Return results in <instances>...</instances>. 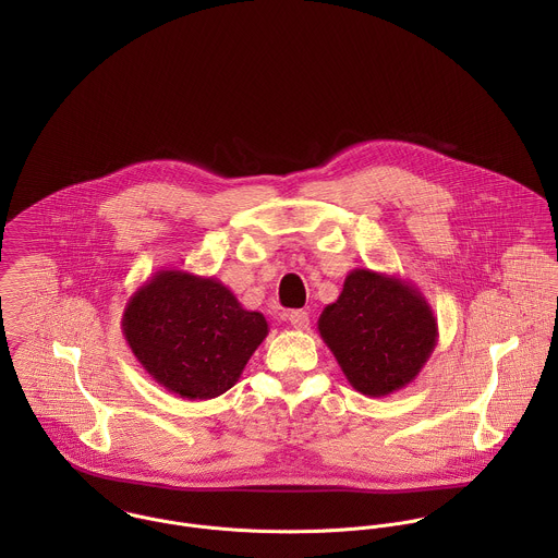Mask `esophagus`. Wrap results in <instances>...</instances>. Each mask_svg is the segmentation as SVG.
Here are the masks:
<instances>
[{
	"mask_svg": "<svg viewBox=\"0 0 558 558\" xmlns=\"http://www.w3.org/2000/svg\"><path fill=\"white\" fill-rule=\"evenodd\" d=\"M288 319H290V324H292L294 328H299V330H305V328L310 326V314H307V312H303V310H294V312H290V314H288Z\"/></svg>",
	"mask_w": 558,
	"mask_h": 558,
	"instance_id": "esophagus-1",
	"label": "esophagus"
}]
</instances>
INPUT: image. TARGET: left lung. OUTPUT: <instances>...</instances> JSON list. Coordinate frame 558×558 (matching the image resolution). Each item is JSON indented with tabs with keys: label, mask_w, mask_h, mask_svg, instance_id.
I'll list each match as a JSON object with an SVG mask.
<instances>
[{
	"label": "left lung",
	"mask_w": 558,
	"mask_h": 558,
	"mask_svg": "<svg viewBox=\"0 0 558 558\" xmlns=\"http://www.w3.org/2000/svg\"><path fill=\"white\" fill-rule=\"evenodd\" d=\"M318 330L348 383L367 398L408 387L438 341V322L418 288L369 268L348 272Z\"/></svg>",
	"instance_id": "left-lung-1"
}]
</instances>
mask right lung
I'll return each instance as SVG.
<instances>
[{"mask_svg":"<svg viewBox=\"0 0 558 558\" xmlns=\"http://www.w3.org/2000/svg\"><path fill=\"white\" fill-rule=\"evenodd\" d=\"M124 339L142 367L184 399L223 396L239 383L268 322L215 277L160 268L129 299Z\"/></svg>","mask_w":558,"mask_h":558,"instance_id":"obj_1","label":"right lung"}]
</instances>
